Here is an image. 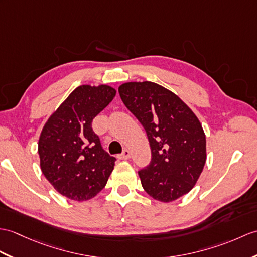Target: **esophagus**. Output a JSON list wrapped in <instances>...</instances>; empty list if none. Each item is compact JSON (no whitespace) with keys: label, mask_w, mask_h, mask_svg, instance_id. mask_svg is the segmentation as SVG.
I'll return each mask as SVG.
<instances>
[{"label":"esophagus","mask_w":257,"mask_h":257,"mask_svg":"<svg viewBox=\"0 0 257 257\" xmlns=\"http://www.w3.org/2000/svg\"><path fill=\"white\" fill-rule=\"evenodd\" d=\"M130 156H131L130 151L127 150V149H124V150L122 151V153L120 154V156H119V159H121V160H128V159L130 158Z\"/></svg>","instance_id":"34e87169"}]
</instances>
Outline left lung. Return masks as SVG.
Wrapping results in <instances>:
<instances>
[{"label": "left lung", "instance_id": "left-lung-1", "mask_svg": "<svg viewBox=\"0 0 257 257\" xmlns=\"http://www.w3.org/2000/svg\"><path fill=\"white\" fill-rule=\"evenodd\" d=\"M118 92L150 143L151 162L138 172L142 187L162 202L187 194L206 163V136L198 118L177 95L157 83H124Z\"/></svg>", "mask_w": 257, "mask_h": 257}]
</instances>
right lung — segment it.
<instances>
[{"label": "right lung", "instance_id": "right-lung-1", "mask_svg": "<svg viewBox=\"0 0 257 257\" xmlns=\"http://www.w3.org/2000/svg\"><path fill=\"white\" fill-rule=\"evenodd\" d=\"M108 85H81L48 119L38 142L40 168L57 192L84 201L108 181L116 158L101 147L93 119L115 97Z\"/></svg>", "mask_w": 257, "mask_h": 257}]
</instances>
